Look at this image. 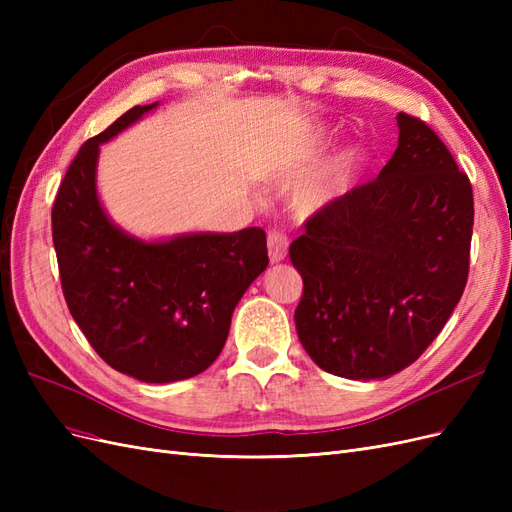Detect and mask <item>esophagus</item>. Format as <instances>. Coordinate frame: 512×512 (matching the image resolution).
<instances>
[{
    "mask_svg": "<svg viewBox=\"0 0 512 512\" xmlns=\"http://www.w3.org/2000/svg\"><path fill=\"white\" fill-rule=\"evenodd\" d=\"M267 245H269V258H271V262H282L286 258L288 239H286V235H282V232L271 230L269 232V239H267Z\"/></svg>",
    "mask_w": 512,
    "mask_h": 512,
    "instance_id": "1",
    "label": "esophagus"
}]
</instances>
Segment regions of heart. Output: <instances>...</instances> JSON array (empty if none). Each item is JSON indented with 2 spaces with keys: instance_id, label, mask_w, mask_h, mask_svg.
Instances as JSON below:
<instances>
[{
  "instance_id": "b5f03b06",
  "label": "heart",
  "mask_w": 512,
  "mask_h": 512,
  "mask_svg": "<svg viewBox=\"0 0 512 512\" xmlns=\"http://www.w3.org/2000/svg\"><path fill=\"white\" fill-rule=\"evenodd\" d=\"M342 175V173H339ZM335 177V179H322V181H314L305 185V188L297 194V207L309 215V213H316L322 207H327L331 200L335 198V194L342 188V177Z\"/></svg>"
}]
</instances>
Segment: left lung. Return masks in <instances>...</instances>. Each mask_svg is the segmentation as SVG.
Here are the masks:
<instances>
[{"mask_svg": "<svg viewBox=\"0 0 512 512\" xmlns=\"http://www.w3.org/2000/svg\"><path fill=\"white\" fill-rule=\"evenodd\" d=\"M397 126L380 175L322 207L290 245L303 277L301 344L320 369L350 380L412 365L468 282L470 179L425 121L399 113Z\"/></svg>", "mask_w": 512, "mask_h": 512, "instance_id": "1", "label": "left lung"}]
</instances>
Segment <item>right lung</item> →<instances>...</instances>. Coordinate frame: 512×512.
<instances>
[{
	"mask_svg": "<svg viewBox=\"0 0 512 512\" xmlns=\"http://www.w3.org/2000/svg\"><path fill=\"white\" fill-rule=\"evenodd\" d=\"M156 104L134 106L89 138L53 205L61 290L102 359L141 382L198 376L222 352L243 292L267 269L262 228L141 241L108 220L96 190L100 145Z\"/></svg>",
	"mask_w": 512,
	"mask_h": 512,
	"instance_id": "right-lung-1",
	"label": "right lung"
}]
</instances>
